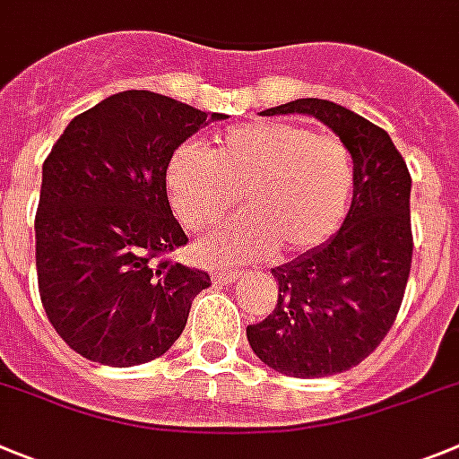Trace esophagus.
I'll list each match as a JSON object with an SVG mask.
<instances>
[{
	"label": "esophagus",
	"mask_w": 459,
	"mask_h": 459,
	"mask_svg": "<svg viewBox=\"0 0 459 459\" xmlns=\"http://www.w3.org/2000/svg\"><path fill=\"white\" fill-rule=\"evenodd\" d=\"M238 273H230V271H213L212 273V280L216 281V284H232V281L238 280Z\"/></svg>",
	"instance_id": "1"
}]
</instances>
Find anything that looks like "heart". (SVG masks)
<instances>
[{
    "mask_svg": "<svg viewBox=\"0 0 459 459\" xmlns=\"http://www.w3.org/2000/svg\"><path fill=\"white\" fill-rule=\"evenodd\" d=\"M166 195L184 227L202 230L238 202L247 213L195 243L207 264L316 250L342 227L355 188L351 150L334 134L289 120H252L212 141V152L184 143L168 159Z\"/></svg>",
    "mask_w": 459,
    "mask_h": 459,
    "instance_id": "1",
    "label": "heart"
}]
</instances>
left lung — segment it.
<instances>
[{"label": "left lung", "mask_w": 459, "mask_h": 459, "mask_svg": "<svg viewBox=\"0 0 459 459\" xmlns=\"http://www.w3.org/2000/svg\"><path fill=\"white\" fill-rule=\"evenodd\" d=\"M291 113L316 117L346 143L352 202L334 237L273 268L275 309L246 334L277 373L325 377L357 367L396 321L411 266V178L389 134L351 108L302 98L262 116Z\"/></svg>", "instance_id": "obj_1"}]
</instances>
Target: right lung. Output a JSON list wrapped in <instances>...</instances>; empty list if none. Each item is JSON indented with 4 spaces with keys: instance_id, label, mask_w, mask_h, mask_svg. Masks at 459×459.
<instances>
[{
    "instance_id": "obj_1",
    "label": "right lung",
    "mask_w": 459,
    "mask_h": 459,
    "mask_svg": "<svg viewBox=\"0 0 459 459\" xmlns=\"http://www.w3.org/2000/svg\"><path fill=\"white\" fill-rule=\"evenodd\" d=\"M150 91L73 117L43 163L36 213L40 300L63 342L104 367L170 351L212 277L163 259L186 246L163 172L186 138L225 120Z\"/></svg>"
}]
</instances>
